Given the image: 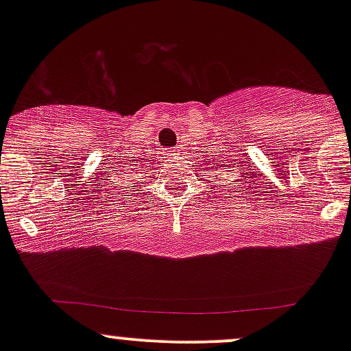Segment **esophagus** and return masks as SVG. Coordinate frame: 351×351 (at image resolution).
I'll return each instance as SVG.
<instances>
[{"label": "esophagus", "mask_w": 351, "mask_h": 351, "mask_svg": "<svg viewBox=\"0 0 351 351\" xmlns=\"http://www.w3.org/2000/svg\"><path fill=\"white\" fill-rule=\"evenodd\" d=\"M165 156L174 157V156H177V150L176 149H167V150H165Z\"/></svg>", "instance_id": "1"}]
</instances>
